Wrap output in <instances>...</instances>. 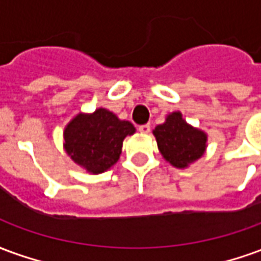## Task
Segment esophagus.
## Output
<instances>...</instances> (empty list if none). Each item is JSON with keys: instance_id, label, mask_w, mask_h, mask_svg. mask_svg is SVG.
<instances>
[{"instance_id": "obj_1", "label": "esophagus", "mask_w": 261, "mask_h": 261, "mask_svg": "<svg viewBox=\"0 0 261 261\" xmlns=\"http://www.w3.org/2000/svg\"><path fill=\"white\" fill-rule=\"evenodd\" d=\"M138 130L141 131V133H144V134H148V133L151 131V125H149V124H141L140 127H138Z\"/></svg>"}]
</instances>
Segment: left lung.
I'll list each match as a JSON object with an SVG mask.
<instances>
[{
  "label": "left lung",
  "instance_id": "left-lung-1",
  "mask_svg": "<svg viewBox=\"0 0 261 261\" xmlns=\"http://www.w3.org/2000/svg\"><path fill=\"white\" fill-rule=\"evenodd\" d=\"M153 136L164 158L176 168H186L205 151L207 136L187 124L179 112L169 114L164 124L156 125Z\"/></svg>",
  "mask_w": 261,
  "mask_h": 261
}]
</instances>
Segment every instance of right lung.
<instances>
[{
  "instance_id": "right-lung-1",
  "label": "right lung",
  "mask_w": 261,
  "mask_h": 261,
  "mask_svg": "<svg viewBox=\"0 0 261 261\" xmlns=\"http://www.w3.org/2000/svg\"><path fill=\"white\" fill-rule=\"evenodd\" d=\"M136 133L130 121L106 109L78 114L64 131L65 151L75 164L91 173H102L120 158L123 140Z\"/></svg>"
}]
</instances>
